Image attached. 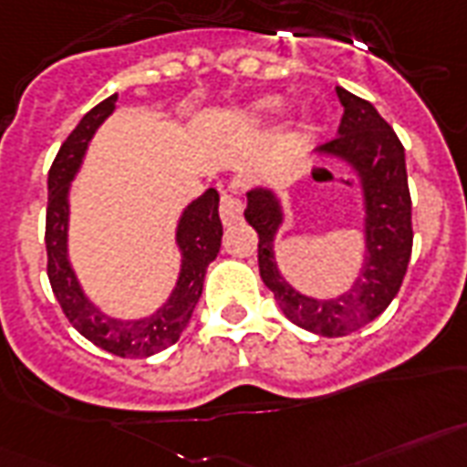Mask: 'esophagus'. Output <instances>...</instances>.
Instances as JSON below:
<instances>
[{
    "label": "esophagus",
    "instance_id": "obj_1",
    "mask_svg": "<svg viewBox=\"0 0 467 467\" xmlns=\"http://www.w3.org/2000/svg\"><path fill=\"white\" fill-rule=\"evenodd\" d=\"M219 216H222V222L226 226L241 222V216H244V200L234 192H223L222 202H219Z\"/></svg>",
    "mask_w": 467,
    "mask_h": 467
}]
</instances>
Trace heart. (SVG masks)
<instances>
[{"instance_id":"obj_1","label":"heart","mask_w":467,"mask_h":467,"mask_svg":"<svg viewBox=\"0 0 467 467\" xmlns=\"http://www.w3.org/2000/svg\"><path fill=\"white\" fill-rule=\"evenodd\" d=\"M280 109V99L277 97H265V99H260L258 104H255V114L258 117H270V114H275V111Z\"/></svg>"}]
</instances>
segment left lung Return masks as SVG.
Here are the masks:
<instances>
[{"instance_id":"1","label":"left lung","mask_w":467,"mask_h":467,"mask_svg":"<svg viewBox=\"0 0 467 467\" xmlns=\"http://www.w3.org/2000/svg\"><path fill=\"white\" fill-rule=\"evenodd\" d=\"M343 104L338 136L321 150L353 162L365 180V241L368 255L356 285L334 299H312L285 283L273 258L275 231L283 222L280 204L267 190L248 192L245 222L258 234V270L277 305L297 327L312 334L348 336L380 317L402 287L411 258V197L404 146L370 102L336 87Z\"/></svg>"}]
</instances>
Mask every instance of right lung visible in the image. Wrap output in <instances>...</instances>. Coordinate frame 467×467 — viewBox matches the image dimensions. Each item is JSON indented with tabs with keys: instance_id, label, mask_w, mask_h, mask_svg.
I'll use <instances>...</instances> for the list:
<instances>
[{
	"instance_id": "right-lung-1",
	"label": "right lung",
	"mask_w": 467,
	"mask_h": 467,
	"mask_svg": "<svg viewBox=\"0 0 467 467\" xmlns=\"http://www.w3.org/2000/svg\"><path fill=\"white\" fill-rule=\"evenodd\" d=\"M117 95L107 97L95 109L82 117L75 131L65 139L48 172V209H46V253H48V280L57 305L72 327L87 341L119 358H148L168 348L180 338L202 297L207 265L222 248V219L219 192L207 190L192 202L177 226V244L182 248V273L168 305L139 321H117L97 312L79 290L75 273L67 263V184L78 170L85 148L97 126L109 117Z\"/></svg>"
}]
</instances>
